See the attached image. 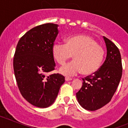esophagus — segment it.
I'll return each instance as SVG.
<instances>
[{
  "label": "esophagus",
  "mask_w": 128,
  "mask_h": 128,
  "mask_svg": "<svg viewBox=\"0 0 128 128\" xmlns=\"http://www.w3.org/2000/svg\"><path fill=\"white\" fill-rule=\"evenodd\" d=\"M72 79L71 78H68V77H66L65 78V81H70V80H72Z\"/></svg>",
  "instance_id": "1"
}]
</instances>
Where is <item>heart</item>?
Wrapping results in <instances>:
<instances>
[{
	"mask_svg": "<svg viewBox=\"0 0 128 128\" xmlns=\"http://www.w3.org/2000/svg\"><path fill=\"white\" fill-rule=\"evenodd\" d=\"M52 52L54 60L61 65L73 56L74 61L60 68L61 74L68 76L81 72L85 76L94 74L101 66L104 56L103 48L93 38L84 34L68 38L65 44H54Z\"/></svg>",
	"mask_w": 128,
	"mask_h": 128,
	"instance_id": "1",
	"label": "heart"
}]
</instances>
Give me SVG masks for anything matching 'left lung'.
I'll return each instance as SVG.
<instances>
[{
    "instance_id": "obj_1",
    "label": "left lung",
    "mask_w": 128,
    "mask_h": 128,
    "mask_svg": "<svg viewBox=\"0 0 128 128\" xmlns=\"http://www.w3.org/2000/svg\"><path fill=\"white\" fill-rule=\"evenodd\" d=\"M107 54L104 62L93 75L82 79V85L76 98L82 108L89 111L100 109L112 98L122 73L121 56L115 44L103 36Z\"/></svg>"
}]
</instances>
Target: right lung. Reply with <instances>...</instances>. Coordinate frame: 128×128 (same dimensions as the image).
<instances>
[{
	"mask_svg": "<svg viewBox=\"0 0 128 128\" xmlns=\"http://www.w3.org/2000/svg\"><path fill=\"white\" fill-rule=\"evenodd\" d=\"M58 25L45 24L26 32L18 42L14 59V76L20 93L30 104L47 108L56 100L65 77L47 76L54 70L52 46L59 32Z\"/></svg>",
	"mask_w": 128,
	"mask_h": 128,
	"instance_id": "add662e5",
	"label": "right lung"
}]
</instances>
